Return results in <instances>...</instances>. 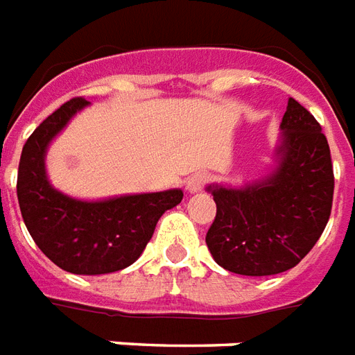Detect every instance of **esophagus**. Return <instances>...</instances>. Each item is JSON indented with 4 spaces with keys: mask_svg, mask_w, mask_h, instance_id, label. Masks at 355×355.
<instances>
[{
    "mask_svg": "<svg viewBox=\"0 0 355 355\" xmlns=\"http://www.w3.org/2000/svg\"><path fill=\"white\" fill-rule=\"evenodd\" d=\"M207 182H209V177H207V175H203V173H196V175H191V177L186 180V190L190 191V193H196V191L203 190Z\"/></svg>",
    "mask_w": 355,
    "mask_h": 355,
    "instance_id": "1",
    "label": "esophagus"
}]
</instances>
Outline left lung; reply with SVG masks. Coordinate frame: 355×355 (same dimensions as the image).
I'll use <instances>...</instances> for the list:
<instances>
[{
	"label": "left lung",
	"mask_w": 355,
	"mask_h": 355,
	"mask_svg": "<svg viewBox=\"0 0 355 355\" xmlns=\"http://www.w3.org/2000/svg\"><path fill=\"white\" fill-rule=\"evenodd\" d=\"M277 167L243 188L211 184L216 218L207 246L220 267L244 277L284 272L312 250L333 205L331 152L322 125L288 99Z\"/></svg>",
	"instance_id": "left-lung-1"
}]
</instances>
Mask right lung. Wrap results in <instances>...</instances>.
I'll return each mask as SVG.
<instances>
[{
    "instance_id": "right-lung-1",
    "label": "right lung",
    "mask_w": 355,
    "mask_h": 355,
    "mask_svg": "<svg viewBox=\"0 0 355 355\" xmlns=\"http://www.w3.org/2000/svg\"><path fill=\"white\" fill-rule=\"evenodd\" d=\"M90 101L64 103L30 135L18 164L17 196L24 224L52 263L73 275H107L130 267L154 235L157 220L182 201V190L83 201L49 182L46 148Z\"/></svg>"
}]
</instances>
